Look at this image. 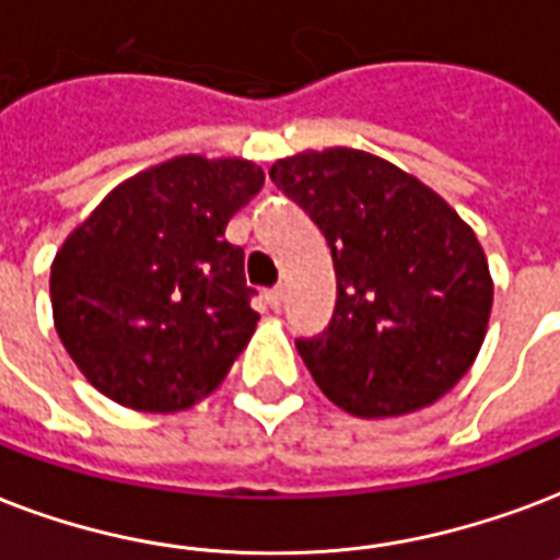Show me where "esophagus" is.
Segmentation results:
<instances>
[{"label":"esophagus","instance_id":"obj_1","mask_svg":"<svg viewBox=\"0 0 560 560\" xmlns=\"http://www.w3.org/2000/svg\"><path fill=\"white\" fill-rule=\"evenodd\" d=\"M281 302H284V290H281V288L267 290V305H270V308L279 311V308H281Z\"/></svg>","mask_w":560,"mask_h":560}]
</instances>
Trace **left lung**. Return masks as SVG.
Segmentation results:
<instances>
[{
    "instance_id": "1",
    "label": "left lung",
    "mask_w": 560,
    "mask_h": 560,
    "mask_svg": "<svg viewBox=\"0 0 560 560\" xmlns=\"http://www.w3.org/2000/svg\"><path fill=\"white\" fill-rule=\"evenodd\" d=\"M270 178L335 261L331 323L296 340L319 390L366 420L438 402L479 355L493 305L472 229L420 178L361 149L281 158Z\"/></svg>"
}]
</instances>
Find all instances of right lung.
Returning <instances> with one entry per match:
<instances>
[{
	"mask_svg": "<svg viewBox=\"0 0 560 560\" xmlns=\"http://www.w3.org/2000/svg\"><path fill=\"white\" fill-rule=\"evenodd\" d=\"M264 187L243 158L178 155L110 190L52 261V317L84 378L135 411L217 390L258 314L225 225Z\"/></svg>",
	"mask_w": 560,
	"mask_h": 560,
	"instance_id": "obj_1",
	"label": "right lung"
}]
</instances>
